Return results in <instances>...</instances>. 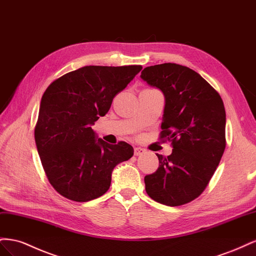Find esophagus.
<instances>
[{
	"instance_id": "34e87169",
	"label": "esophagus",
	"mask_w": 256,
	"mask_h": 256,
	"mask_svg": "<svg viewBox=\"0 0 256 256\" xmlns=\"http://www.w3.org/2000/svg\"><path fill=\"white\" fill-rule=\"evenodd\" d=\"M146 150L142 147H134V154L136 156H140V154H143Z\"/></svg>"
}]
</instances>
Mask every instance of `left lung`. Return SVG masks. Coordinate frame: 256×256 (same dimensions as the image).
Here are the masks:
<instances>
[{
    "label": "left lung",
    "instance_id": "obj_1",
    "mask_svg": "<svg viewBox=\"0 0 256 256\" xmlns=\"http://www.w3.org/2000/svg\"><path fill=\"white\" fill-rule=\"evenodd\" d=\"M141 78L164 92L160 138L172 142V154H158L157 171L144 177L154 200L180 206L207 187L226 150V109L210 84L189 67L164 63L144 68Z\"/></svg>",
    "mask_w": 256,
    "mask_h": 256
}]
</instances>
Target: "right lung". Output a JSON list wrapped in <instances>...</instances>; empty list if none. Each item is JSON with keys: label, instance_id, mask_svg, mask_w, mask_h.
Listing matches in <instances>:
<instances>
[{"label": "right lung", "instance_id": "1", "mask_svg": "<svg viewBox=\"0 0 256 256\" xmlns=\"http://www.w3.org/2000/svg\"><path fill=\"white\" fill-rule=\"evenodd\" d=\"M141 69L85 66L54 80L44 92L35 142L48 180L60 196L74 202L102 196L110 188L113 168L134 156L132 146L96 138L90 126Z\"/></svg>", "mask_w": 256, "mask_h": 256}]
</instances>
